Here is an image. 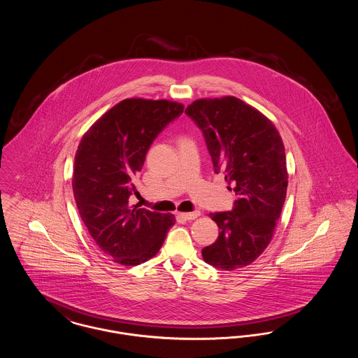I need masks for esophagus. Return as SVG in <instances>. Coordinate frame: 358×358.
I'll use <instances>...</instances> for the list:
<instances>
[{
  "mask_svg": "<svg viewBox=\"0 0 358 358\" xmlns=\"http://www.w3.org/2000/svg\"><path fill=\"white\" fill-rule=\"evenodd\" d=\"M180 216L185 220H194L200 216V212L199 210H194V212H187V213H180Z\"/></svg>",
  "mask_w": 358,
  "mask_h": 358,
  "instance_id": "obj_1",
  "label": "esophagus"
}]
</instances>
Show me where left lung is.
Wrapping results in <instances>:
<instances>
[{"label": "left lung", "mask_w": 358, "mask_h": 358, "mask_svg": "<svg viewBox=\"0 0 358 358\" xmlns=\"http://www.w3.org/2000/svg\"><path fill=\"white\" fill-rule=\"evenodd\" d=\"M185 114L203 131L215 173L238 196L232 210L209 213L220 234L201 254L225 271L245 267L270 244L286 200L283 141L271 120L235 96L194 101Z\"/></svg>", "instance_id": "1"}]
</instances>
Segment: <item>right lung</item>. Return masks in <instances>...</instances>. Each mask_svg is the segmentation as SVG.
<instances>
[{
    "label": "right lung",
    "instance_id": "add662e5",
    "mask_svg": "<svg viewBox=\"0 0 358 358\" xmlns=\"http://www.w3.org/2000/svg\"><path fill=\"white\" fill-rule=\"evenodd\" d=\"M184 111L171 101L124 99L85 133L75 154L72 189L79 215L104 255L138 266L162 247L174 216L129 205L134 178L158 134Z\"/></svg>",
    "mask_w": 358,
    "mask_h": 358
}]
</instances>
